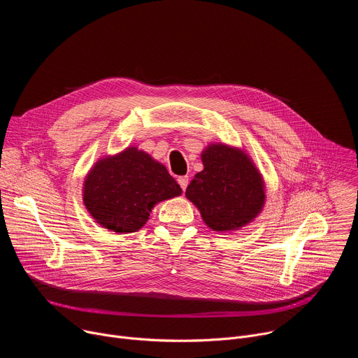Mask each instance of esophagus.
Listing matches in <instances>:
<instances>
[{
  "instance_id": "1",
  "label": "esophagus",
  "mask_w": 358,
  "mask_h": 358,
  "mask_svg": "<svg viewBox=\"0 0 358 358\" xmlns=\"http://www.w3.org/2000/svg\"><path fill=\"white\" fill-rule=\"evenodd\" d=\"M178 184H180V187H181V189L185 191V188H187V185H188V177H187V176L178 177Z\"/></svg>"
}]
</instances>
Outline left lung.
I'll use <instances>...</instances> for the list:
<instances>
[{
  "mask_svg": "<svg viewBox=\"0 0 358 358\" xmlns=\"http://www.w3.org/2000/svg\"><path fill=\"white\" fill-rule=\"evenodd\" d=\"M202 164L185 196L211 229H236L259 214L265 201L264 181L246 155L213 144L202 152Z\"/></svg>",
  "mask_w": 358,
  "mask_h": 358,
  "instance_id": "1",
  "label": "left lung"
}]
</instances>
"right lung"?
Segmentation results:
<instances>
[{"label": "right lung", "mask_w": 358, "mask_h": 358, "mask_svg": "<svg viewBox=\"0 0 358 358\" xmlns=\"http://www.w3.org/2000/svg\"><path fill=\"white\" fill-rule=\"evenodd\" d=\"M180 194L163 164L131 147L96 163L85 181L83 202L97 224L126 234L147 222L152 206Z\"/></svg>", "instance_id": "1"}]
</instances>
